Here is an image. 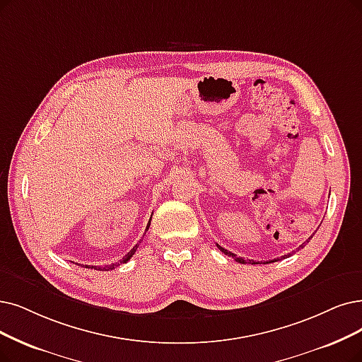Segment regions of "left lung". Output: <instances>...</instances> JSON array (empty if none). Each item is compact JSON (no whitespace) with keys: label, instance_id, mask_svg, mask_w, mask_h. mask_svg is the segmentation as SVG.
<instances>
[{"label":"left lung","instance_id":"8db88e82","mask_svg":"<svg viewBox=\"0 0 362 362\" xmlns=\"http://www.w3.org/2000/svg\"><path fill=\"white\" fill-rule=\"evenodd\" d=\"M313 235H315V233H313ZM313 235H312V236H313ZM312 236H310V238H312ZM310 238H309V240H310ZM309 240H306L305 243H303V245H300V247H301V248H305V247H306V243H308ZM216 247H218V250H220L221 252H224L226 255H228V257H231V258H235L238 263H242V264H247V263H248V264H258V263H255V262H254V259H248V262H247V259H243V258H240V257H236V254H233V252H230V251H227L226 248L220 247V245H218V243H216ZM290 255H291V254H288V255H284L282 258H285V257H290ZM274 262H278V259H272V262H266V264H269V263H274Z\"/></svg>","mask_w":362,"mask_h":362}]
</instances>
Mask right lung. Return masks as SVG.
I'll use <instances>...</instances> for the list:
<instances>
[{"label":"right lung","mask_w":362,"mask_h":362,"mask_svg":"<svg viewBox=\"0 0 362 362\" xmlns=\"http://www.w3.org/2000/svg\"><path fill=\"white\" fill-rule=\"evenodd\" d=\"M150 221H151V218H150ZM150 221H148V224H147V228L146 230H148V227H150ZM144 235H146V233H144ZM141 243V242H139ZM138 247H139V245H135V247L131 250V251H129L122 259H120V262L119 263H115V264H110V266H105V267H90V269H98V270H112L114 267H117V266H120V264H124V263H127L129 262V259H131L132 258V255L136 252V250H138Z\"/></svg>","instance_id":"add662e5"}]
</instances>
